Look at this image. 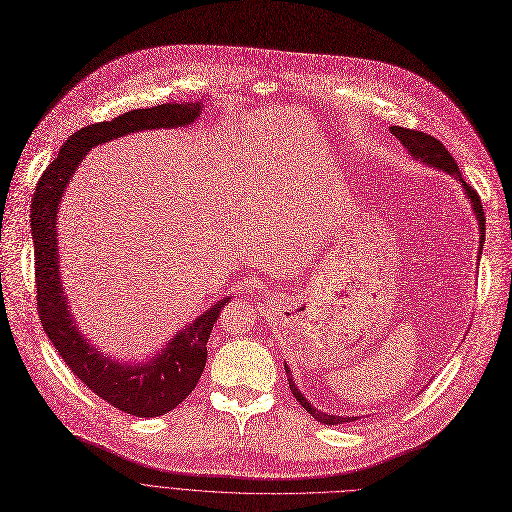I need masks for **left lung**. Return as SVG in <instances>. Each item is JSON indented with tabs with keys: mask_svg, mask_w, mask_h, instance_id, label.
<instances>
[{
	"mask_svg": "<svg viewBox=\"0 0 512 512\" xmlns=\"http://www.w3.org/2000/svg\"><path fill=\"white\" fill-rule=\"evenodd\" d=\"M390 132H393L399 140H401V144L409 150L411 153V157H415L417 161H422V163H428V165H432V167H436V169H442V171H446V173H450V175H455L459 182L463 184V188H465V194H467V198L471 200V206H473V213H475V217H477V225H479V233H482V242L486 239V215H484V206H482V200H479V194L465 182V179L461 177V171H459V165L455 163V159L450 157V153L446 150V146L440 142V140H436L434 136H430V134H424V132H417V130H409V128H401V126H393L390 128ZM482 254V252H479ZM285 372H287V380H289V390L293 393V397L297 399V403L302 405L314 419L316 422H320V424H326V426H337V424H345V422H355L357 417H341V415H333V413H324V411H318L316 407H312L310 405V401L299 393L297 390V386H295V382H293V378H291V374H289V368L285 366Z\"/></svg>",
	"mask_w": 512,
	"mask_h": 512,
	"instance_id": "left-lung-1",
	"label": "left lung"
}]
</instances>
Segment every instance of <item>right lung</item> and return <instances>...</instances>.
<instances>
[{
    "instance_id": "right-lung-1",
    "label": "right lung",
    "mask_w": 512,
    "mask_h": 512,
    "mask_svg": "<svg viewBox=\"0 0 512 512\" xmlns=\"http://www.w3.org/2000/svg\"><path fill=\"white\" fill-rule=\"evenodd\" d=\"M200 113V103H165L150 109H134L111 122H99L74 132L43 171L33 206H30V227H33L35 239L37 310L43 330L74 376L115 409L136 417H159L175 409L196 388L206 364L210 330L219 312L227 306L229 297L208 308L184 330H179L175 339L148 364L122 366L115 359L103 357L78 333L62 283H59L55 237L57 206L62 202L70 177L93 146L138 130L188 126Z\"/></svg>"
}]
</instances>
